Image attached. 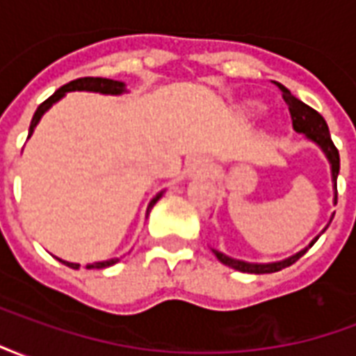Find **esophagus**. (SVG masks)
Segmentation results:
<instances>
[{"label": "esophagus", "mask_w": 356, "mask_h": 356, "mask_svg": "<svg viewBox=\"0 0 356 356\" xmlns=\"http://www.w3.org/2000/svg\"><path fill=\"white\" fill-rule=\"evenodd\" d=\"M211 170H213V163L209 162L208 158H204V156H196V158H193V160L188 162V165H186V173H188V177L208 175Z\"/></svg>", "instance_id": "esophagus-1"}]
</instances>
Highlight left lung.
Wrapping results in <instances>:
<instances>
[{"label": "left lung", "mask_w": 356, "mask_h": 356, "mask_svg": "<svg viewBox=\"0 0 356 356\" xmlns=\"http://www.w3.org/2000/svg\"><path fill=\"white\" fill-rule=\"evenodd\" d=\"M276 86L280 88L284 102L288 104L293 129H296L298 133H301V135H305V139L314 143V145L324 152V156L328 158L330 170H332V183H334V204H336L337 200L336 181H337V175H339V152H337L336 145L332 143V137H330V129H328V124H326V120H324L316 110H313L311 106H307L303 101H299L298 97H293V95L284 88V86H280V83H276ZM332 219H334V217H330V223H332ZM326 229H328V225L322 229V232L326 231ZM321 234H318V236H321ZM318 236H314V238L311 240V244H309L307 248H303L301 252L290 255V257H286V259H282V261L250 263V261H242V259H234V257H229V255L221 254V252H217V250H211V252L216 254L217 259L223 263V265L234 268V270H240V273H250V275H267V273H276V270H282V268L293 265V263L298 261L299 257L305 254L307 250H309V248L313 246L314 242L318 240Z\"/></svg>", "instance_id": "8db88e82"}]
</instances>
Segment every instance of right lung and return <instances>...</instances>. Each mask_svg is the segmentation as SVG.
Wrapping results in <instances>:
<instances>
[{
  "mask_svg": "<svg viewBox=\"0 0 356 356\" xmlns=\"http://www.w3.org/2000/svg\"><path fill=\"white\" fill-rule=\"evenodd\" d=\"M70 91H91V93H101V95H122L125 93L127 89H125V83L124 81H116V80H108V78H80V80H74L70 81V83H66V86H63L60 89H57L55 93L51 95L47 101H43L40 106H38V110H35L34 118H32V122H30V131H28V137L34 133L35 125L40 124V120H42V116L47 112V110L55 104V102H58L63 97H65L66 93H70ZM162 193H158L150 200V204H148L147 208V216L150 213V209L154 208V204L160 198H162ZM60 263H65V265H68L70 268H80V263H70V261H63V259H58ZM120 259L118 257H114V259H106V261H97V263H89L88 267L86 268H104V267H110V265H114V263H118Z\"/></svg>",
  "mask_w": 356,
  "mask_h": 356,
  "instance_id": "1",
  "label": "right lung"
}]
</instances>
